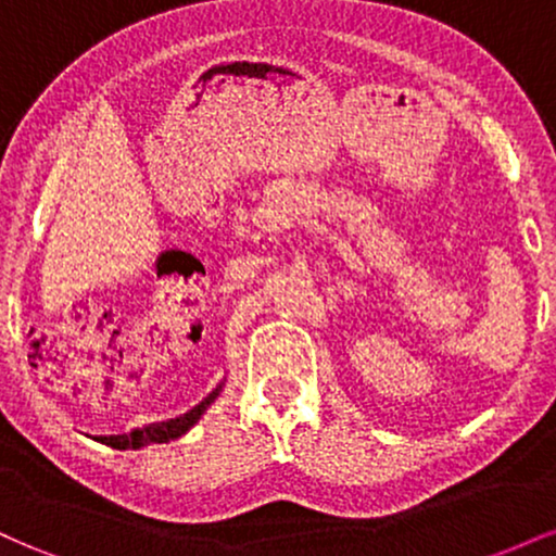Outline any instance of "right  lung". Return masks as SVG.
Masks as SVG:
<instances>
[{"instance_id": "add662e5", "label": "right lung", "mask_w": 556, "mask_h": 556, "mask_svg": "<svg viewBox=\"0 0 556 556\" xmlns=\"http://www.w3.org/2000/svg\"><path fill=\"white\" fill-rule=\"evenodd\" d=\"M222 387H225V381H222L214 392H208L195 407H190L188 413H182V416L169 418V420H159V424L140 426V429H132L127 433H112V437H93V439L96 442L112 446V450H140V446H146V444H164V442H172V439H180L182 433H188L190 429H193L198 420H201L203 413H206V407L212 405L216 397H219Z\"/></svg>"}]
</instances>
